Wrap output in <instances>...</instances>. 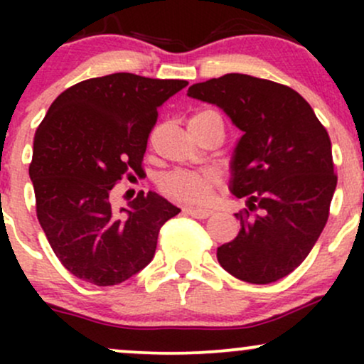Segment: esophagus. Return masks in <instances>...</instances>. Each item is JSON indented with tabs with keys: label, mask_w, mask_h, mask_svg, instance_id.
<instances>
[{
	"label": "esophagus",
	"mask_w": 364,
	"mask_h": 364,
	"mask_svg": "<svg viewBox=\"0 0 364 364\" xmlns=\"http://www.w3.org/2000/svg\"><path fill=\"white\" fill-rule=\"evenodd\" d=\"M185 212L188 215L195 217V219H207V217L214 214V212L208 210V208H193V207H186Z\"/></svg>",
	"instance_id": "obj_1"
}]
</instances>
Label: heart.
Instances as JSON below:
<instances>
[{"label":"heart","instance_id":"b5f03b06","mask_svg":"<svg viewBox=\"0 0 364 364\" xmlns=\"http://www.w3.org/2000/svg\"><path fill=\"white\" fill-rule=\"evenodd\" d=\"M205 114H215V112H196L190 119ZM219 183V174L212 169H176L159 179V190L168 198L176 200V202L202 205V203L208 202L212 191Z\"/></svg>","mask_w":364,"mask_h":364}]
</instances>
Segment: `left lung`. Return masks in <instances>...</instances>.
Segmentation results:
<instances>
[{
    "label": "left lung",
    "instance_id": "8db88e82",
    "mask_svg": "<svg viewBox=\"0 0 364 364\" xmlns=\"http://www.w3.org/2000/svg\"><path fill=\"white\" fill-rule=\"evenodd\" d=\"M190 97L223 107L241 132L231 190L248 198L237 236L217 260L240 281L270 284L301 265L323 231L337 186L332 144L311 106L282 83L228 73Z\"/></svg>",
    "mask_w": 364,
    "mask_h": 364
}]
</instances>
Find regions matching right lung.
I'll return each instance as SVG.
<instances>
[{
    "label": "right lung",
    "mask_w": 364,
    "mask_h": 364,
    "mask_svg": "<svg viewBox=\"0 0 364 364\" xmlns=\"http://www.w3.org/2000/svg\"><path fill=\"white\" fill-rule=\"evenodd\" d=\"M186 85L133 73L89 78L61 92L37 128L28 166L37 219L75 277L116 286L154 258L159 231L179 208L140 191L116 210L112 188L144 176L157 109Z\"/></svg>",
    "instance_id": "1"
}]
</instances>
